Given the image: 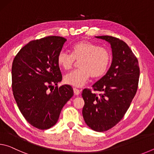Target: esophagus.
<instances>
[{"instance_id": "esophagus-1", "label": "esophagus", "mask_w": 154, "mask_h": 154, "mask_svg": "<svg viewBox=\"0 0 154 154\" xmlns=\"http://www.w3.org/2000/svg\"><path fill=\"white\" fill-rule=\"evenodd\" d=\"M73 92H74V94L75 95H79L80 94V90L77 89V88H73Z\"/></svg>"}]
</instances>
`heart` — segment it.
<instances>
[{"mask_svg":"<svg viewBox=\"0 0 154 154\" xmlns=\"http://www.w3.org/2000/svg\"><path fill=\"white\" fill-rule=\"evenodd\" d=\"M71 54L62 51L57 57L58 66L65 71L73 66L75 60L79 62V70L64 76L66 84L74 87H82L92 76L98 78L105 75L110 64L111 56L108 49L100 48L88 41L77 42L71 48Z\"/></svg>","mask_w":154,"mask_h":154,"instance_id":"1","label":"heart"}]
</instances>
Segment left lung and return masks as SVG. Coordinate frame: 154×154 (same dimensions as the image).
<instances>
[{"label": "left lung", "instance_id": "1", "mask_svg": "<svg viewBox=\"0 0 154 154\" xmlns=\"http://www.w3.org/2000/svg\"><path fill=\"white\" fill-rule=\"evenodd\" d=\"M95 37L110 44L112 62L106 73L92 85L100 94L83 90L82 114L91 129L104 132L116 126L128 109L136 94L140 71L137 58L123 41L111 36Z\"/></svg>", "mask_w": 154, "mask_h": 154}]
</instances>
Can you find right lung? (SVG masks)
Returning a JSON list of instances; mask_svg holds the SVG:
<instances>
[{"label": "right lung", "instance_id": "1", "mask_svg": "<svg viewBox=\"0 0 154 154\" xmlns=\"http://www.w3.org/2000/svg\"><path fill=\"white\" fill-rule=\"evenodd\" d=\"M66 39L50 36L32 41L20 49L12 64V90L20 111L28 123L41 130L58 120L62 109L73 96L69 85L56 86L62 79L57 57Z\"/></svg>", "mask_w": 154, "mask_h": 154}]
</instances>
